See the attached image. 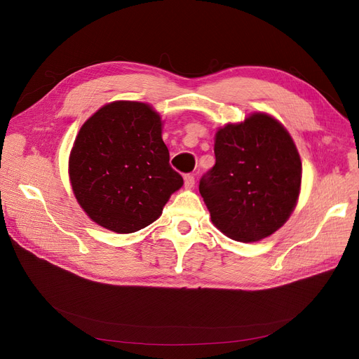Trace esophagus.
<instances>
[{"instance_id": "34e87169", "label": "esophagus", "mask_w": 359, "mask_h": 359, "mask_svg": "<svg viewBox=\"0 0 359 359\" xmlns=\"http://www.w3.org/2000/svg\"><path fill=\"white\" fill-rule=\"evenodd\" d=\"M195 186V177L192 175H186L184 176V187L186 189H192Z\"/></svg>"}]
</instances>
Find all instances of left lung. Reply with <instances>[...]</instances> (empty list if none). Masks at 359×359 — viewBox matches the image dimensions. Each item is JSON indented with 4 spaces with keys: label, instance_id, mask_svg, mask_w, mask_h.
<instances>
[{
    "label": "left lung",
    "instance_id": "8db88e82",
    "mask_svg": "<svg viewBox=\"0 0 359 359\" xmlns=\"http://www.w3.org/2000/svg\"><path fill=\"white\" fill-rule=\"evenodd\" d=\"M215 165L199 192L215 227L227 237L253 243L287 222L298 202L303 165L290 132L255 111L215 134Z\"/></svg>",
    "mask_w": 359,
    "mask_h": 359
}]
</instances>
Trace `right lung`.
I'll return each mask as SVG.
<instances>
[{"label": "right lung", "mask_w": 359, "mask_h": 359, "mask_svg": "<svg viewBox=\"0 0 359 359\" xmlns=\"http://www.w3.org/2000/svg\"><path fill=\"white\" fill-rule=\"evenodd\" d=\"M163 121L148 103L118 100L81 126L68 160L75 199L91 221L118 234L153 224L183 179L170 167Z\"/></svg>", "instance_id": "1"}]
</instances>
